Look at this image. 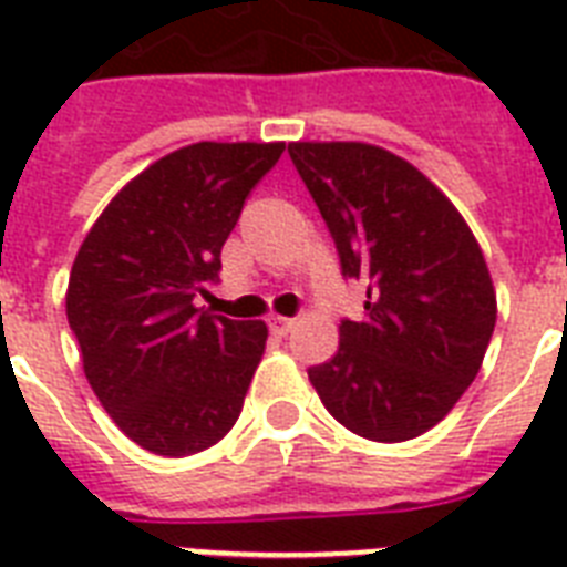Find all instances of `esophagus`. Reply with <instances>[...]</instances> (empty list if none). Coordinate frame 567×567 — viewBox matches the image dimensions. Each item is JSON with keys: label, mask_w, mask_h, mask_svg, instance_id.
I'll list each match as a JSON object with an SVG mask.
<instances>
[{"label": "esophagus", "mask_w": 567, "mask_h": 567, "mask_svg": "<svg viewBox=\"0 0 567 567\" xmlns=\"http://www.w3.org/2000/svg\"><path fill=\"white\" fill-rule=\"evenodd\" d=\"M267 327H270V332H274V336L285 338V336H288V332H291L293 327H297V320H293V318H279V315H274V318L267 320Z\"/></svg>", "instance_id": "1"}]
</instances>
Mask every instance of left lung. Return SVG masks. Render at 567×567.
I'll return each instance as SVG.
<instances>
[{"label":"left lung","mask_w":567,"mask_h":567,"mask_svg":"<svg viewBox=\"0 0 567 567\" xmlns=\"http://www.w3.org/2000/svg\"><path fill=\"white\" fill-rule=\"evenodd\" d=\"M336 240L344 279H364L359 320L309 368L320 403L362 439L394 444L444 417L480 373L497 320L483 249L417 167L371 144H288Z\"/></svg>","instance_id":"left-lung-1"}]
</instances>
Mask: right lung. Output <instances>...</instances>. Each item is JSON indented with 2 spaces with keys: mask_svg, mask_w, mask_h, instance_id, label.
I'll return each mask as SVG.
<instances>
[{
  "mask_svg": "<svg viewBox=\"0 0 567 567\" xmlns=\"http://www.w3.org/2000/svg\"><path fill=\"white\" fill-rule=\"evenodd\" d=\"M285 144H194L146 167L87 231L66 288L84 377L128 439L190 456L235 426L267 327L196 309Z\"/></svg>",
  "mask_w": 567,
  "mask_h": 567,
  "instance_id": "add662e5",
  "label": "right lung"
}]
</instances>
